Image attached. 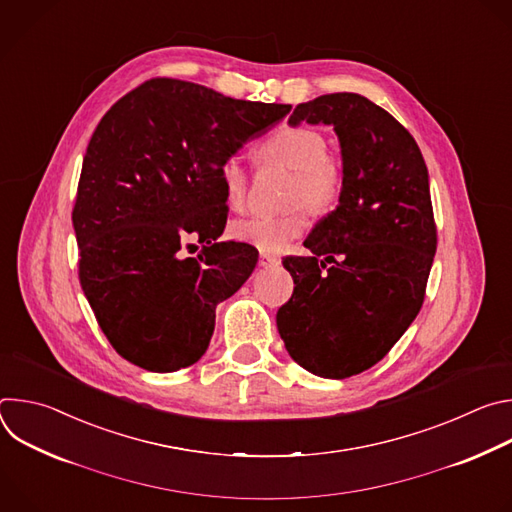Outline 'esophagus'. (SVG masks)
Masks as SVG:
<instances>
[{
    "label": "esophagus",
    "instance_id": "obj_1",
    "mask_svg": "<svg viewBox=\"0 0 512 512\" xmlns=\"http://www.w3.org/2000/svg\"><path fill=\"white\" fill-rule=\"evenodd\" d=\"M259 265H261V267L279 265V257H275V255H271V253H261V255H259Z\"/></svg>",
    "mask_w": 512,
    "mask_h": 512
}]
</instances>
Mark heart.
<instances>
[{"label":"heart","mask_w":512,"mask_h":512,"mask_svg":"<svg viewBox=\"0 0 512 512\" xmlns=\"http://www.w3.org/2000/svg\"><path fill=\"white\" fill-rule=\"evenodd\" d=\"M261 156L294 172L289 202L300 204L283 214H257L231 225L233 239L263 253H279L298 239L308 225V208L316 214L332 212L344 188L342 166L328 154L326 137L306 125H283L261 143ZM231 208L241 210L249 194V170L241 156H229L218 170Z\"/></svg>","instance_id":"1"}]
</instances>
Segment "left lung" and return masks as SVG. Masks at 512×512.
I'll return each instance as SVG.
<instances>
[{"label":"left lung","instance_id":"obj_1","mask_svg":"<svg viewBox=\"0 0 512 512\" xmlns=\"http://www.w3.org/2000/svg\"><path fill=\"white\" fill-rule=\"evenodd\" d=\"M334 125L342 148V198L304 241L310 257L283 267L294 294L277 330L300 367L346 379L371 369L419 314L437 247L429 178L413 135L356 93L302 103L289 125Z\"/></svg>","mask_w":512,"mask_h":512}]
</instances>
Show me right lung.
Listing matches in <instances>:
<instances>
[{"instance_id":"add662e5","label":"right lung","mask_w":512,"mask_h":512,"mask_svg":"<svg viewBox=\"0 0 512 512\" xmlns=\"http://www.w3.org/2000/svg\"><path fill=\"white\" fill-rule=\"evenodd\" d=\"M289 109L160 77L99 121L72 208L79 279L103 334L135 367L174 373L206 352L216 304L259 257L216 241L229 214L218 170ZM192 240L203 249L186 258Z\"/></svg>"}]
</instances>
